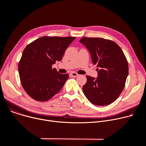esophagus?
Returning <instances> with one entry per match:
<instances>
[{"label":"esophagus","mask_w":146,"mask_h":146,"mask_svg":"<svg viewBox=\"0 0 146 146\" xmlns=\"http://www.w3.org/2000/svg\"><path fill=\"white\" fill-rule=\"evenodd\" d=\"M70 75L72 76V77H73V78H76V77H77V76H79V74H78V73H75V72H72V73H70Z\"/></svg>","instance_id":"esophagus-1"}]
</instances>
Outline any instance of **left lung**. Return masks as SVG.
Listing matches in <instances>:
<instances>
[{
  "label": "left lung",
  "instance_id": "left-lung-1",
  "mask_svg": "<svg viewBox=\"0 0 146 146\" xmlns=\"http://www.w3.org/2000/svg\"><path fill=\"white\" fill-rule=\"evenodd\" d=\"M79 42L89 51L98 71L96 78L86 76L83 94L94 105H110L119 97L125 86L128 65L124 54L117 43L102 38L83 37Z\"/></svg>",
  "mask_w": 146,
  "mask_h": 146
}]
</instances>
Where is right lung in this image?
<instances>
[{"instance_id":"add662e5","label":"right lung","mask_w":146,"mask_h":146,"mask_svg":"<svg viewBox=\"0 0 146 146\" xmlns=\"http://www.w3.org/2000/svg\"><path fill=\"white\" fill-rule=\"evenodd\" d=\"M75 37L42 36L27 45L18 65L22 86L36 101H47L61 89L68 74L59 73L52 65L62 60Z\"/></svg>"}]
</instances>
